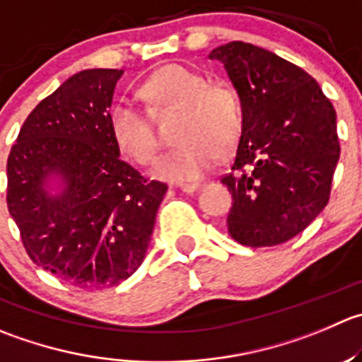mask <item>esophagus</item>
<instances>
[{
  "instance_id": "1",
  "label": "esophagus",
  "mask_w": 362,
  "mask_h": 362,
  "mask_svg": "<svg viewBox=\"0 0 362 362\" xmlns=\"http://www.w3.org/2000/svg\"><path fill=\"white\" fill-rule=\"evenodd\" d=\"M203 187H205L203 184H184V185H180V191L187 192V194H194V192L202 191Z\"/></svg>"
}]
</instances>
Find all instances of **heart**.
I'll use <instances>...</instances> for the list:
<instances>
[{"mask_svg": "<svg viewBox=\"0 0 362 362\" xmlns=\"http://www.w3.org/2000/svg\"><path fill=\"white\" fill-rule=\"evenodd\" d=\"M146 99L157 107H182L177 129L180 145L153 166L160 180L184 184L205 177L217 164V156L233 152L242 134L244 110L230 84L210 83V77L192 66L171 63L160 66L141 86ZM113 141L138 164H150L157 141L152 122L138 103L122 97L110 110Z\"/></svg>", "mask_w": 362, "mask_h": 362, "instance_id": "1", "label": "heart"}]
</instances>
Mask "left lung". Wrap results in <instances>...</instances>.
I'll use <instances>...</instances> for the list:
<instances>
[{"label":"left lung","mask_w":362,"mask_h":362,"mask_svg":"<svg viewBox=\"0 0 362 362\" xmlns=\"http://www.w3.org/2000/svg\"><path fill=\"white\" fill-rule=\"evenodd\" d=\"M224 63L244 110L231 171L228 233L269 247L310 226L331 196L339 159L336 111L317 81L281 56L245 42L210 52Z\"/></svg>","instance_id":"1"}]
</instances>
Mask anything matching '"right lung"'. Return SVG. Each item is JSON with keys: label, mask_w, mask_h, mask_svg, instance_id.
Segmentation results:
<instances>
[{"label": "right lung", "mask_w": 362, "mask_h": 362, "mask_svg": "<svg viewBox=\"0 0 362 362\" xmlns=\"http://www.w3.org/2000/svg\"><path fill=\"white\" fill-rule=\"evenodd\" d=\"M124 70L90 69L30 113L6 163V205L31 262L79 288L113 286L145 259L168 191L120 159L110 107ZM59 174L64 191L43 187Z\"/></svg>", "instance_id": "right-lung-1"}]
</instances>
